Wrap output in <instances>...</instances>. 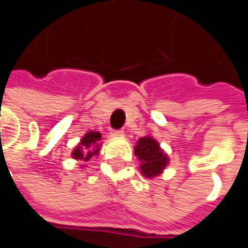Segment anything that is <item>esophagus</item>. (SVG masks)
<instances>
[{
    "label": "esophagus",
    "instance_id": "esophagus-1",
    "mask_svg": "<svg viewBox=\"0 0 248 248\" xmlns=\"http://www.w3.org/2000/svg\"><path fill=\"white\" fill-rule=\"evenodd\" d=\"M110 135H112V136H116V138H120V136H124V131H123V129H112Z\"/></svg>",
    "mask_w": 248,
    "mask_h": 248
}]
</instances>
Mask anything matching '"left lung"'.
<instances>
[{"instance_id":"left-lung-1","label":"left lung","mask_w":248,"mask_h":248,"mask_svg":"<svg viewBox=\"0 0 248 248\" xmlns=\"http://www.w3.org/2000/svg\"><path fill=\"white\" fill-rule=\"evenodd\" d=\"M135 155L141 161L140 171L145 177L159 176L168 164V156L159 143L151 136L140 138L135 147Z\"/></svg>"}]
</instances>
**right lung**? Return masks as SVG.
I'll return each instance as SVG.
<instances>
[{"mask_svg": "<svg viewBox=\"0 0 248 248\" xmlns=\"http://www.w3.org/2000/svg\"><path fill=\"white\" fill-rule=\"evenodd\" d=\"M100 140H101V133L96 131H89L84 135V138L80 140V143L76 148L73 149L72 156L73 159L81 161H89L93 156L99 155L100 151Z\"/></svg>", "mask_w": 248, "mask_h": 248, "instance_id": "right-lung-1", "label": "right lung"}]
</instances>
